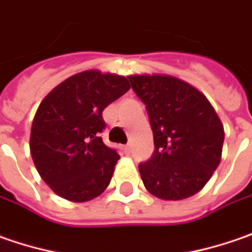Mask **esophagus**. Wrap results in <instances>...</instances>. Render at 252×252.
<instances>
[{"mask_svg": "<svg viewBox=\"0 0 252 252\" xmlns=\"http://www.w3.org/2000/svg\"><path fill=\"white\" fill-rule=\"evenodd\" d=\"M124 152H126V154H129V152H131V145H129V144L124 147Z\"/></svg>", "mask_w": 252, "mask_h": 252, "instance_id": "obj_1", "label": "esophagus"}]
</instances>
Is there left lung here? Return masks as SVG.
Instances as JSON below:
<instances>
[{
    "instance_id": "obj_1",
    "label": "left lung",
    "mask_w": 252,
    "mask_h": 252,
    "mask_svg": "<svg viewBox=\"0 0 252 252\" xmlns=\"http://www.w3.org/2000/svg\"><path fill=\"white\" fill-rule=\"evenodd\" d=\"M147 105L154 132L152 158L139 165L147 190L162 200L199 193L221 160L224 128L206 95L169 74L128 76Z\"/></svg>"
}]
</instances>
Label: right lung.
I'll list each match as a JSON object with an SVG mask.
<instances>
[{
	"label": "right lung",
	"instance_id": "right-lung-1",
	"mask_svg": "<svg viewBox=\"0 0 252 252\" xmlns=\"http://www.w3.org/2000/svg\"><path fill=\"white\" fill-rule=\"evenodd\" d=\"M129 87L126 76L84 70L58 84L39 104L31 128V155L58 196L89 202L110 185L120 157L100 137L103 111Z\"/></svg>",
	"mask_w": 252,
	"mask_h": 252
}]
</instances>
